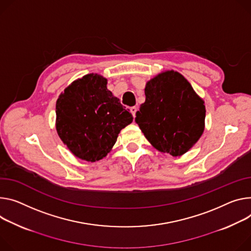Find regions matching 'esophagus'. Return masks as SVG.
<instances>
[{
	"label": "esophagus",
	"mask_w": 251,
	"mask_h": 251,
	"mask_svg": "<svg viewBox=\"0 0 251 251\" xmlns=\"http://www.w3.org/2000/svg\"><path fill=\"white\" fill-rule=\"evenodd\" d=\"M130 112L132 113V115H133V117H135V115H136V112H137V107H131L130 108Z\"/></svg>",
	"instance_id": "34e87169"
}]
</instances>
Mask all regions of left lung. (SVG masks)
<instances>
[{
  "mask_svg": "<svg viewBox=\"0 0 251 251\" xmlns=\"http://www.w3.org/2000/svg\"><path fill=\"white\" fill-rule=\"evenodd\" d=\"M145 102L135 122L160 152L179 156L187 152L204 130L205 106L181 74L167 71L145 87Z\"/></svg>",
  "mask_w": 251,
  "mask_h": 251,
  "instance_id": "8db88e82",
  "label": "left lung"
}]
</instances>
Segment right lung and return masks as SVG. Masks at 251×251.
I'll return each instance as SVG.
<instances>
[{
    "instance_id": "add662e5",
    "label": "right lung",
    "mask_w": 251,
    "mask_h": 251,
    "mask_svg": "<svg viewBox=\"0 0 251 251\" xmlns=\"http://www.w3.org/2000/svg\"><path fill=\"white\" fill-rule=\"evenodd\" d=\"M56 128L71 152L95 162L107 155L132 114L107 89V80L89 74L66 88L56 103Z\"/></svg>"
}]
</instances>
